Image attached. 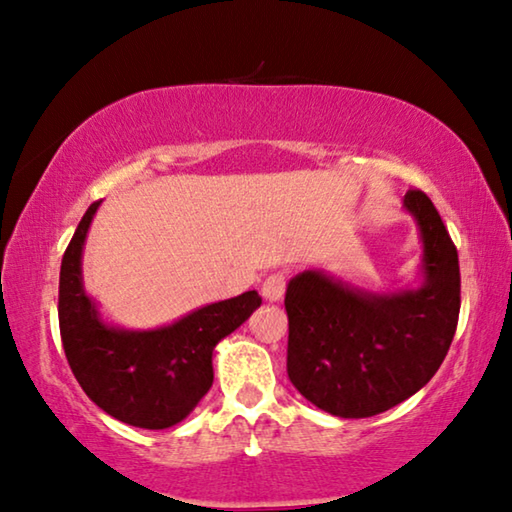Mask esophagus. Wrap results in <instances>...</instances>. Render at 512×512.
I'll list each match as a JSON object with an SVG mask.
<instances>
[{"label":"esophagus","mask_w":512,"mask_h":512,"mask_svg":"<svg viewBox=\"0 0 512 512\" xmlns=\"http://www.w3.org/2000/svg\"><path fill=\"white\" fill-rule=\"evenodd\" d=\"M287 291V275L284 273H271L262 284V296L268 302H280Z\"/></svg>","instance_id":"34e87169"}]
</instances>
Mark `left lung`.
<instances>
[{
	"label": "left lung",
	"instance_id": "1",
	"mask_svg": "<svg viewBox=\"0 0 512 512\" xmlns=\"http://www.w3.org/2000/svg\"><path fill=\"white\" fill-rule=\"evenodd\" d=\"M404 207L420 228V289L370 293L323 271L287 287L291 384L339 418H370L418 393L452 345L461 311L458 253L429 196L409 189Z\"/></svg>",
	"mask_w": 512,
	"mask_h": 512
}]
</instances>
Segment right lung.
I'll use <instances>...</instances> for the list:
<instances>
[{
  "label": "right lung",
  "mask_w": 512,
  "mask_h": 512,
  "mask_svg": "<svg viewBox=\"0 0 512 512\" xmlns=\"http://www.w3.org/2000/svg\"><path fill=\"white\" fill-rule=\"evenodd\" d=\"M99 203L83 214L60 264L58 323L65 357L99 409L131 427L167 429L185 420L210 391L216 343L246 323L262 298L246 291L144 332L106 325L81 277L83 244Z\"/></svg>",
  "instance_id": "obj_1"
}]
</instances>
